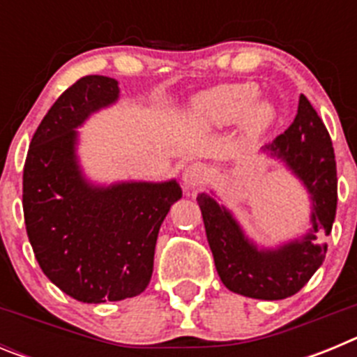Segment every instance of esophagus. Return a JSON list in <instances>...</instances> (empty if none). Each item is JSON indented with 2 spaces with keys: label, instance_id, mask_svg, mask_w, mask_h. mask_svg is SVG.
<instances>
[{
  "label": "esophagus",
  "instance_id": "34e87169",
  "mask_svg": "<svg viewBox=\"0 0 357 357\" xmlns=\"http://www.w3.org/2000/svg\"><path fill=\"white\" fill-rule=\"evenodd\" d=\"M207 181V168L204 164L195 162L191 166H188V169L184 172V184L189 189H198L206 184Z\"/></svg>",
  "mask_w": 357,
  "mask_h": 357
}]
</instances>
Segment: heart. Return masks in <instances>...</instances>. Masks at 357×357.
I'll list each match as a JSON object with an SVG mask.
<instances>
[{"label":"heart","instance_id":"heart-1","mask_svg":"<svg viewBox=\"0 0 357 357\" xmlns=\"http://www.w3.org/2000/svg\"><path fill=\"white\" fill-rule=\"evenodd\" d=\"M257 85L252 82L220 85L200 100V110L213 123H230L245 114V125L257 134L272 125L275 109L266 100H255Z\"/></svg>","mask_w":357,"mask_h":357}]
</instances>
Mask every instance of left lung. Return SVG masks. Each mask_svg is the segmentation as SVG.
Masks as SVG:
<instances>
[{
  "label": "left lung",
  "instance_id": "8db88e82",
  "mask_svg": "<svg viewBox=\"0 0 357 357\" xmlns=\"http://www.w3.org/2000/svg\"><path fill=\"white\" fill-rule=\"evenodd\" d=\"M266 150L284 160L311 195V230L304 238L277 250H257L225 207L218 206L206 193L197 200L223 284L250 298L280 301L301 291L326 259L327 247L318 245L317 239L321 234L329 236L333 229L338 176L329 132L304 94L298 100L295 121L268 143Z\"/></svg>",
  "mask_w": 357,
  "mask_h": 357
}]
</instances>
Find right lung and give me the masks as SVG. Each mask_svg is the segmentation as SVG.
Wrapping results in <instances>:
<instances>
[{
    "label": "right lung",
    "mask_w": 357,
    "mask_h": 357,
    "mask_svg": "<svg viewBox=\"0 0 357 357\" xmlns=\"http://www.w3.org/2000/svg\"><path fill=\"white\" fill-rule=\"evenodd\" d=\"M118 82L82 77L59 96L31 137L23 169L26 234L44 275L87 304L139 295L150 284L160 223L182 197L175 181L87 184L75 128L118 100Z\"/></svg>",
    "instance_id": "right-lung-1"
}]
</instances>
